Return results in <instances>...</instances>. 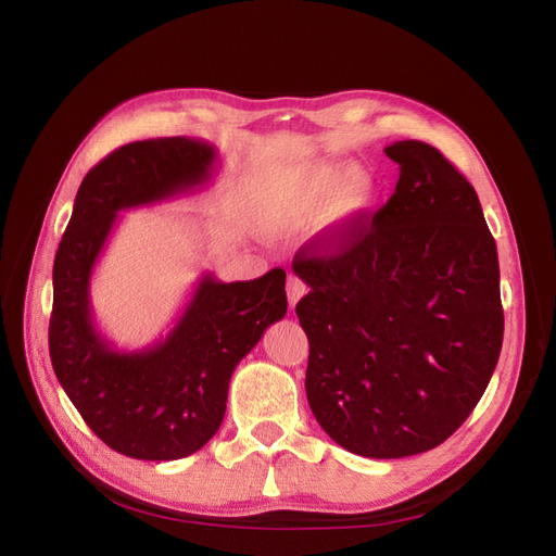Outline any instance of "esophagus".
Instances as JSON below:
<instances>
[{"label":"esophagus","instance_id":"34e87169","mask_svg":"<svg viewBox=\"0 0 556 556\" xmlns=\"http://www.w3.org/2000/svg\"><path fill=\"white\" fill-rule=\"evenodd\" d=\"M306 294V282L296 278V276H290L288 278V299H290V306L294 308L296 301Z\"/></svg>","mask_w":556,"mask_h":556}]
</instances>
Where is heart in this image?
Masks as SVG:
<instances>
[{
    "label": "heart",
    "mask_w": 556,
    "mask_h": 556,
    "mask_svg": "<svg viewBox=\"0 0 556 556\" xmlns=\"http://www.w3.org/2000/svg\"><path fill=\"white\" fill-rule=\"evenodd\" d=\"M378 194L374 174L345 160L317 162L299 176L285 201L282 223L301 227L327 213V229L343 239L371 211Z\"/></svg>",
    "instance_id": "b5f03b06"
}]
</instances>
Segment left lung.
I'll use <instances>...</instances> for the list:
<instances>
[{
    "mask_svg": "<svg viewBox=\"0 0 556 556\" xmlns=\"http://www.w3.org/2000/svg\"><path fill=\"white\" fill-rule=\"evenodd\" d=\"M390 201L339 252L294 260L306 396L331 439L371 459L433 450L473 413L503 343L496 243L480 199L422 141H396Z\"/></svg>",
    "mask_w": 556,
    "mask_h": 556,
    "instance_id": "8db88e82",
    "label": "left lung"
}]
</instances>
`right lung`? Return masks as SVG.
Wrapping results in <instances>:
<instances>
[{
	"label": "right lung",
	"instance_id": "obj_1",
	"mask_svg": "<svg viewBox=\"0 0 556 556\" xmlns=\"http://www.w3.org/2000/svg\"><path fill=\"white\" fill-rule=\"evenodd\" d=\"M215 162L208 141L188 137L117 148L83 178L55 255L50 362L86 425L131 459L204 447L223 425L233 368L288 313L285 271L271 268L243 282L204 274L174 329L143 350L113 348L94 325L90 278L117 213L194 192Z\"/></svg>",
	"mask_w": 556,
	"mask_h": 556
}]
</instances>
